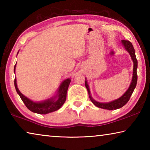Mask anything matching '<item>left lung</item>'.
Wrapping results in <instances>:
<instances>
[{"instance_id": "left-lung-1", "label": "left lung", "mask_w": 150, "mask_h": 150, "mask_svg": "<svg viewBox=\"0 0 150 150\" xmlns=\"http://www.w3.org/2000/svg\"><path fill=\"white\" fill-rule=\"evenodd\" d=\"M121 44L123 45L125 50L129 53L130 55V57L132 58V60L134 63V67H133V76L132 78V81L129 88H128L125 93L123 94V95L120 96V98H117V99L114 100L108 103H100L98 101H96L94 100L92 96L91 95V91L89 88V86H88L87 79L85 78V87L87 88L88 96H89L90 100H91L94 105L98 108L106 109V110H116V109L120 108L122 107L126 104L128 102L129 99H130L132 94L133 93L134 89L136 87L137 84V80H138V75H137V67H138V61H137L136 54H135V50L133 47L132 44L130 42L128 41V40H122Z\"/></svg>"}]
</instances>
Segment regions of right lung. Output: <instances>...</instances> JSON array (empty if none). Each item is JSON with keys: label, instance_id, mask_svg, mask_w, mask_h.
<instances>
[{"label": "right lung", "instance_id": "add662e5", "mask_svg": "<svg viewBox=\"0 0 150 150\" xmlns=\"http://www.w3.org/2000/svg\"><path fill=\"white\" fill-rule=\"evenodd\" d=\"M18 52L17 53V55L18 54ZM16 63L14 65V73L15 69H16ZM71 80V79L70 78L66 79L60 85L56 94L54 96H53L50 98H48V99L40 101V102H35V101L30 100V98L26 97V96H24L23 94L21 93L17 87L16 78L14 79V86L17 93L18 94L22 100L23 101L25 105L30 111L34 113L40 114V115H46V114L57 110L64 104L66 100L67 89L70 84Z\"/></svg>", "mask_w": 150, "mask_h": 150}]
</instances>
